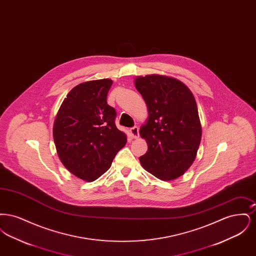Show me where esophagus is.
<instances>
[{
	"label": "esophagus",
	"mask_w": 256,
	"mask_h": 256,
	"mask_svg": "<svg viewBox=\"0 0 256 256\" xmlns=\"http://www.w3.org/2000/svg\"><path fill=\"white\" fill-rule=\"evenodd\" d=\"M130 132L132 136L134 138H135V139L139 137V128H138V126H134V128H132L130 130Z\"/></svg>",
	"instance_id": "obj_1"
}]
</instances>
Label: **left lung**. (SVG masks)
<instances>
[{"label":"left lung","mask_w":256,"mask_h":256,"mask_svg":"<svg viewBox=\"0 0 256 256\" xmlns=\"http://www.w3.org/2000/svg\"><path fill=\"white\" fill-rule=\"evenodd\" d=\"M135 87L146 102L148 117L140 128L148 150L142 167L161 180H172L190 168L202 139L194 95L180 80L160 74L137 76Z\"/></svg>","instance_id":"1"}]
</instances>
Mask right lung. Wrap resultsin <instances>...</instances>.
I'll return each instance as SVG.
<instances>
[{"label": "right lung", "mask_w": 256, "mask_h": 256, "mask_svg": "<svg viewBox=\"0 0 256 256\" xmlns=\"http://www.w3.org/2000/svg\"><path fill=\"white\" fill-rule=\"evenodd\" d=\"M112 84L102 78L74 86L54 124V141L62 164L86 182L96 180L108 170L126 143V135L115 124L116 111L106 102Z\"/></svg>", "instance_id": "1"}]
</instances>
